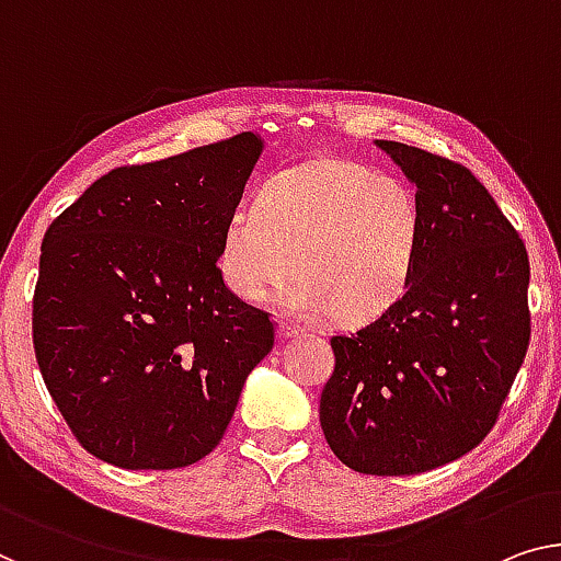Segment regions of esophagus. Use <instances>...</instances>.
I'll list each match as a JSON object with an SVG mask.
<instances>
[{
    "label": "esophagus",
    "instance_id": "1",
    "mask_svg": "<svg viewBox=\"0 0 561 561\" xmlns=\"http://www.w3.org/2000/svg\"><path fill=\"white\" fill-rule=\"evenodd\" d=\"M297 334H302V328H299V324H295V322H287V320H282V322H279V337H282V340L297 337Z\"/></svg>",
    "mask_w": 561,
    "mask_h": 561
}]
</instances>
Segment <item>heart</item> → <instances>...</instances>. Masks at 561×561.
Returning a JSON list of instances; mask_svg holds the SVG:
<instances>
[{
	"instance_id": "1",
	"label": "heart",
	"mask_w": 561,
	"mask_h": 561,
	"mask_svg": "<svg viewBox=\"0 0 561 561\" xmlns=\"http://www.w3.org/2000/svg\"><path fill=\"white\" fill-rule=\"evenodd\" d=\"M417 237L421 216L403 183L324 158L274 179L259 204L233 208L219 270L247 302H262L295 272V312L367 322L405 291Z\"/></svg>"
}]
</instances>
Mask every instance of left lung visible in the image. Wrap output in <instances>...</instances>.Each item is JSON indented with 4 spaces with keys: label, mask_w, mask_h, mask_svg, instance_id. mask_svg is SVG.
I'll use <instances>...</instances> for the list:
<instances>
[{
    "label": "left lung",
    "mask_w": 561,
    "mask_h": 561,
    "mask_svg": "<svg viewBox=\"0 0 561 561\" xmlns=\"http://www.w3.org/2000/svg\"><path fill=\"white\" fill-rule=\"evenodd\" d=\"M378 146L415 183V264L396 305L330 340L320 423L353 471L411 476L456 461L496 425L529 350V254L466 165Z\"/></svg>",
    "instance_id": "left-lung-1"
}]
</instances>
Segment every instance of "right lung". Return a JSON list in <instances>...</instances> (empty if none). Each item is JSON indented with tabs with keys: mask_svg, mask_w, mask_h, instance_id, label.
Wrapping results in <instances>:
<instances>
[{
	"mask_svg": "<svg viewBox=\"0 0 561 561\" xmlns=\"http://www.w3.org/2000/svg\"><path fill=\"white\" fill-rule=\"evenodd\" d=\"M259 150L239 133L121 165L47 227L32 345L57 411L100 461H201L272 350V314L233 295L216 264Z\"/></svg>",
	"mask_w": 561,
	"mask_h": 561,
	"instance_id": "1",
	"label": "right lung"
}]
</instances>
